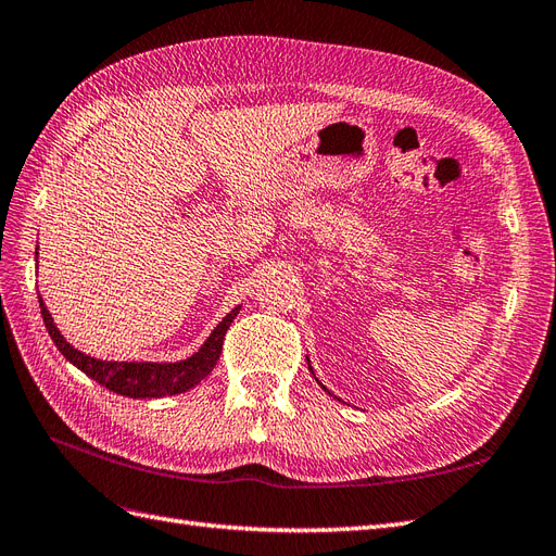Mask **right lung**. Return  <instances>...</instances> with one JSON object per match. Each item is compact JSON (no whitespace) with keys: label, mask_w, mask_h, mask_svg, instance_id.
<instances>
[{"label":"right lung","mask_w":556,"mask_h":556,"mask_svg":"<svg viewBox=\"0 0 556 556\" xmlns=\"http://www.w3.org/2000/svg\"><path fill=\"white\" fill-rule=\"evenodd\" d=\"M39 307H41L46 330H49V336L62 352V356L72 361L78 370L92 377L98 384L106 387L114 393L128 395V399H163V395L184 393L188 389H193L195 384H200L218 363L226 332L237 316V312H240V307H235L226 316V319L214 328L207 342L200 346V352H195L186 361H179V363H118V361H100V358H92V356L76 352V349L60 336V330L53 324L51 314H49V309H46L41 298H39Z\"/></svg>","instance_id":"add662e5"}]
</instances>
